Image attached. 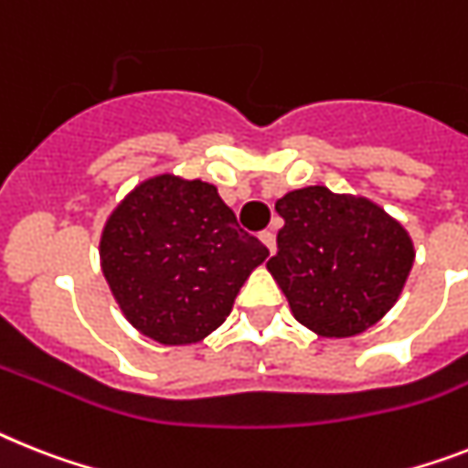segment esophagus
<instances>
[{"instance_id": "34e87169", "label": "esophagus", "mask_w": 468, "mask_h": 468, "mask_svg": "<svg viewBox=\"0 0 468 468\" xmlns=\"http://www.w3.org/2000/svg\"><path fill=\"white\" fill-rule=\"evenodd\" d=\"M259 238H261V242H264V245L269 247L271 254L276 252V233H273V230H264V233L259 235Z\"/></svg>"}]
</instances>
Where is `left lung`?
<instances>
[{
    "label": "left lung",
    "instance_id": "obj_1",
    "mask_svg": "<svg viewBox=\"0 0 468 468\" xmlns=\"http://www.w3.org/2000/svg\"><path fill=\"white\" fill-rule=\"evenodd\" d=\"M276 211L285 226L266 269L302 325L321 337H352L395 307L416 252L383 207L309 186L282 195Z\"/></svg>",
    "mask_w": 468,
    "mask_h": 468
}]
</instances>
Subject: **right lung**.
<instances>
[{
	"label": "right lung",
	"mask_w": 468,
	"mask_h": 468,
	"mask_svg": "<svg viewBox=\"0 0 468 468\" xmlns=\"http://www.w3.org/2000/svg\"><path fill=\"white\" fill-rule=\"evenodd\" d=\"M269 257L211 183L156 174L137 183L101 228L100 264L137 333L166 347L214 333Z\"/></svg>",
	"instance_id": "obj_1"
}]
</instances>
